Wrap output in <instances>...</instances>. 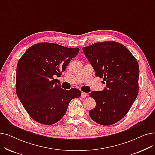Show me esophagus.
<instances>
[{"instance_id": "esophagus-1", "label": "esophagus", "mask_w": 155, "mask_h": 155, "mask_svg": "<svg viewBox=\"0 0 155 155\" xmlns=\"http://www.w3.org/2000/svg\"><path fill=\"white\" fill-rule=\"evenodd\" d=\"M87 93H85V92H82V93H81V97H85L86 96H87Z\"/></svg>"}]
</instances>
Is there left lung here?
I'll return each mask as SVG.
<instances>
[{
  "mask_svg": "<svg viewBox=\"0 0 155 155\" xmlns=\"http://www.w3.org/2000/svg\"><path fill=\"white\" fill-rule=\"evenodd\" d=\"M82 49L96 76L103 78L106 85L103 91L89 94L96 103L89 115L100 125H113L127 115L137 96L138 63L125 46L117 42H97Z\"/></svg>",
  "mask_w": 155,
  "mask_h": 155,
  "instance_id": "left-lung-1",
  "label": "left lung"
}]
</instances>
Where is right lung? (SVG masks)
I'll return each instance as SVG.
<instances>
[{"label": "right lung", "instance_id": "obj_1", "mask_svg": "<svg viewBox=\"0 0 155 155\" xmlns=\"http://www.w3.org/2000/svg\"><path fill=\"white\" fill-rule=\"evenodd\" d=\"M79 48L54 43L33 45L19 59L16 68V94L24 108L37 122L52 125L65 115L71 100L78 98L77 89L61 88L58 80Z\"/></svg>", "mask_w": 155, "mask_h": 155}]
</instances>
